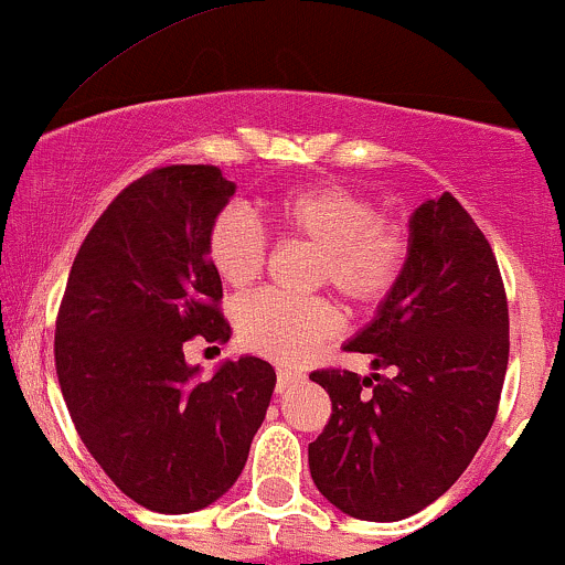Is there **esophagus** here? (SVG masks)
<instances>
[{
  "label": "esophagus",
  "mask_w": 565,
  "mask_h": 565,
  "mask_svg": "<svg viewBox=\"0 0 565 565\" xmlns=\"http://www.w3.org/2000/svg\"><path fill=\"white\" fill-rule=\"evenodd\" d=\"M301 382V374L299 372H290V369H277V393H285L290 391L294 385H299Z\"/></svg>",
  "instance_id": "34e87169"
}]
</instances>
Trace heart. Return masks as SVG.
Segmentation results:
<instances>
[{"label":"heart","mask_w":565,"mask_h":565,"mask_svg":"<svg viewBox=\"0 0 565 565\" xmlns=\"http://www.w3.org/2000/svg\"><path fill=\"white\" fill-rule=\"evenodd\" d=\"M285 234L318 250L315 285L337 288L355 307H377L404 275L409 236L380 217L377 204L342 183H312L271 202ZM212 269L232 288H247L264 271L266 234L242 207L217 212L207 232ZM239 339L280 363H299L339 331V315L326 299H282L256 294L236 312Z\"/></svg>","instance_id":"heart-1"}]
</instances>
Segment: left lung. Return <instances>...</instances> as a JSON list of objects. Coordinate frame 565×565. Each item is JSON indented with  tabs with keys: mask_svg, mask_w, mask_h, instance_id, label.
I'll list each match as a JSON object with an SVG mask.
<instances>
[{
	"mask_svg": "<svg viewBox=\"0 0 565 565\" xmlns=\"http://www.w3.org/2000/svg\"><path fill=\"white\" fill-rule=\"evenodd\" d=\"M348 350L372 353L374 374H309L331 398L309 471L344 514L393 523L463 475L493 426L507 374L499 264L452 193L412 212L402 280Z\"/></svg>",
	"mask_w": 565,
	"mask_h": 565,
	"instance_id": "8db88e82",
	"label": "left lung"
}]
</instances>
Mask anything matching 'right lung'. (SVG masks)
<instances>
[{"instance_id":"right-lung-1","label":"right lung","mask_w":565,"mask_h":565,"mask_svg":"<svg viewBox=\"0 0 565 565\" xmlns=\"http://www.w3.org/2000/svg\"><path fill=\"white\" fill-rule=\"evenodd\" d=\"M236 185L210 163L142 174L94 223L56 318L66 409L105 475L145 509L185 514L245 469L277 374L242 355L199 380L183 344L226 342L207 232Z\"/></svg>"}]
</instances>
